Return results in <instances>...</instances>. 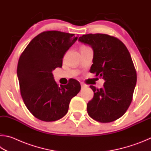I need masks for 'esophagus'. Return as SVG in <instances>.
Instances as JSON below:
<instances>
[{"label":"esophagus","mask_w":151,"mask_h":151,"mask_svg":"<svg viewBox=\"0 0 151 151\" xmlns=\"http://www.w3.org/2000/svg\"><path fill=\"white\" fill-rule=\"evenodd\" d=\"M81 88H86V85H85V84H84L83 83H81Z\"/></svg>","instance_id":"1"}]
</instances>
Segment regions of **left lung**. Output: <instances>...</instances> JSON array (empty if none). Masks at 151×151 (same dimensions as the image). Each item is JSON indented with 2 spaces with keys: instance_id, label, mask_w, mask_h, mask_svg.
<instances>
[{
  "instance_id": "8db88e82",
  "label": "left lung",
  "mask_w": 151,
  "mask_h": 151,
  "mask_svg": "<svg viewBox=\"0 0 151 151\" xmlns=\"http://www.w3.org/2000/svg\"><path fill=\"white\" fill-rule=\"evenodd\" d=\"M79 41L93 50L90 71L104 79V88H90L93 99L87 105L90 117L100 123H109L125 114L133 99L137 72L125 45L119 39L105 34H88Z\"/></svg>"
}]
</instances>
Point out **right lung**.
Wrapping results in <instances>:
<instances>
[{"mask_svg": "<svg viewBox=\"0 0 151 151\" xmlns=\"http://www.w3.org/2000/svg\"><path fill=\"white\" fill-rule=\"evenodd\" d=\"M77 39L74 34L45 31L34 37L20 55L17 75L21 96L29 111L40 120L62 118L71 99L80 91L76 80L59 87L52 74L62 67L63 55Z\"/></svg>", "mask_w": 151, "mask_h": 151, "instance_id": "obj_1", "label": "right lung"}]
</instances>
